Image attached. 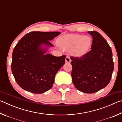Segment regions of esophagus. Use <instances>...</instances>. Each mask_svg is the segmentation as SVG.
<instances>
[{"mask_svg":"<svg viewBox=\"0 0 122 122\" xmlns=\"http://www.w3.org/2000/svg\"><path fill=\"white\" fill-rule=\"evenodd\" d=\"M65 61L67 63H70L71 62V60L70 59V57L69 56H66V59H65Z\"/></svg>","mask_w":122,"mask_h":122,"instance_id":"esophagus-1","label":"esophagus"}]
</instances>
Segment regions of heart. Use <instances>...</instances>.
<instances>
[{
    "mask_svg": "<svg viewBox=\"0 0 122 122\" xmlns=\"http://www.w3.org/2000/svg\"><path fill=\"white\" fill-rule=\"evenodd\" d=\"M89 36L80 34H68L62 36L58 39V44L62 49L71 51L74 56H81L87 52L92 45Z\"/></svg>",
    "mask_w": 122,
    "mask_h": 122,
    "instance_id": "b5f03b06",
    "label": "heart"
}]
</instances>
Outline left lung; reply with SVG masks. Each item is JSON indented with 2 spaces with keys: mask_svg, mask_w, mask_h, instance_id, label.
<instances>
[{
  "mask_svg": "<svg viewBox=\"0 0 122 122\" xmlns=\"http://www.w3.org/2000/svg\"><path fill=\"white\" fill-rule=\"evenodd\" d=\"M92 36L91 50L80 57L71 56L72 81L80 92L92 94L104 88L110 81L114 68L112 53L105 39L96 31Z\"/></svg>",
  "mask_w": 122,
  "mask_h": 122,
  "instance_id": "1",
  "label": "left lung"
}]
</instances>
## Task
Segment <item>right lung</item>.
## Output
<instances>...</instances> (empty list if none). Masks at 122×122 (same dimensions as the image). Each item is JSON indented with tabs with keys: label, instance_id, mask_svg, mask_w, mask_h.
Instances as JSON below:
<instances>
[{
	"label": "right lung",
	"instance_id": "add662e5",
	"mask_svg": "<svg viewBox=\"0 0 122 122\" xmlns=\"http://www.w3.org/2000/svg\"><path fill=\"white\" fill-rule=\"evenodd\" d=\"M59 32H31L19 41L13 49L11 69L20 87L34 94H42L51 88L57 72L65 65V55L46 54L49 42ZM45 45V48L42 46Z\"/></svg>",
	"mask_w": 122,
	"mask_h": 122
}]
</instances>
